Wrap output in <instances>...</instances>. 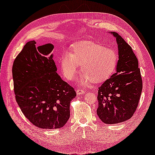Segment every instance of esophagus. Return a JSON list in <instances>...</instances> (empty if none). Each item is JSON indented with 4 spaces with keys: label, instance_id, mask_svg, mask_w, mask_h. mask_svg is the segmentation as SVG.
<instances>
[{
    "label": "esophagus",
    "instance_id": "esophagus-1",
    "mask_svg": "<svg viewBox=\"0 0 155 155\" xmlns=\"http://www.w3.org/2000/svg\"><path fill=\"white\" fill-rule=\"evenodd\" d=\"M76 92H77V95H81V94H84V93H85V91H84V90L82 89L78 88V89H76Z\"/></svg>",
    "mask_w": 155,
    "mask_h": 155
}]
</instances>
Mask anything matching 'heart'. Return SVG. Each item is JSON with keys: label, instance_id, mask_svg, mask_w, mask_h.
I'll return each mask as SVG.
<instances>
[{"label": "heart", "instance_id": "1", "mask_svg": "<svg viewBox=\"0 0 155 155\" xmlns=\"http://www.w3.org/2000/svg\"><path fill=\"white\" fill-rule=\"evenodd\" d=\"M71 49L72 53L66 51L60 58L61 71L68 80L75 77L80 64L83 71L80 83L83 85L91 81L94 83L102 82L110 77L116 70L118 54L113 48L83 41L73 45Z\"/></svg>", "mask_w": 155, "mask_h": 155}]
</instances>
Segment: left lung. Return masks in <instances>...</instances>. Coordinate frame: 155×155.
Returning a JSON list of instances; mask_svg holds the SVG:
<instances>
[{"instance_id":"8db88e82","label":"left lung","mask_w":155,"mask_h":155,"mask_svg":"<svg viewBox=\"0 0 155 155\" xmlns=\"http://www.w3.org/2000/svg\"><path fill=\"white\" fill-rule=\"evenodd\" d=\"M116 38L119 50L117 70L99 87L97 114L103 123L117 124L133 116L138 106L142 80L138 60L130 45L119 34Z\"/></svg>"}]
</instances>
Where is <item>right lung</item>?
Returning a JSON list of instances; mask_svg holds the SVG:
<instances>
[{"label":"right lung","instance_id":"add662e5","mask_svg":"<svg viewBox=\"0 0 155 155\" xmlns=\"http://www.w3.org/2000/svg\"><path fill=\"white\" fill-rule=\"evenodd\" d=\"M28 42L13 61L14 92L24 116L41 129H60L70 118V104L77 94L57 73L48 43Z\"/></svg>","mask_w":155,"mask_h":155}]
</instances>
